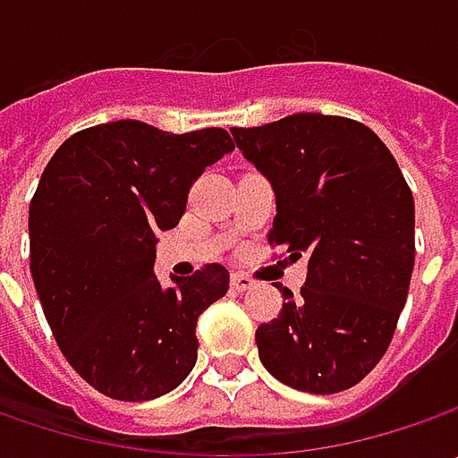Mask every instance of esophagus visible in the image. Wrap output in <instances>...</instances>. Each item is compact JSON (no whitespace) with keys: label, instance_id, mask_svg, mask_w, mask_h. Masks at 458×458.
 Returning <instances> with one entry per match:
<instances>
[{"label":"esophagus","instance_id":"esophagus-1","mask_svg":"<svg viewBox=\"0 0 458 458\" xmlns=\"http://www.w3.org/2000/svg\"><path fill=\"white\" fill-rule=\"evenodd\" d=\"M232 288H234L237 293L252 291V288H255V280L244 273H232Z\"/></svg>","mask_w":458,"mask_h":458}]
</instances>
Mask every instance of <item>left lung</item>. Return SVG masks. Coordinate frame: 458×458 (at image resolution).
I'll return each mask as SVG.
<instances>
[{
  "label": "left lung",
  "mask_w": 458,
  "mask_h": 458,
  "mask_svg": "<svg viewBox=\"0 0 458 458\" xmlns=\"http://www.w3.org/2000/svg\"><path fill=\"white\" fill-rule=\"evenodd\" d=\"M275 188L267 242L308 259L301 301L283 288L257 326L259 361L283 385L334 395L354 387L395 336L415 265V206L393 152L357 119L291 114L232 130Z\"/></svg>",
  "instance_id": "1"
}]
</instances>
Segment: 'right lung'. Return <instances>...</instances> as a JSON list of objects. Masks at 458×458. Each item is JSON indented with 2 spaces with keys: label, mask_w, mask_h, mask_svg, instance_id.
I'll use <instances>...</instances> for the list:
<instances>
[{
  "label": "right lung",
  "mask_w": 458,
  "mask_h": 458,
  "mask_svg": "<svg viewBox=\"0 0 458 458\" xmlns=\"http://www.w3.org/2000/svg\"><path fill=\"white\" fill-rule=\"evenodd\" d=\"M234 142L119 119L68 137L30 201V273L68 364L101 395L142 403L178 387L199 357L196 324L229 291L216 262L163 288L155 234Z\"/></svg>",
  "instance_id": "1"
}]
</instances>
